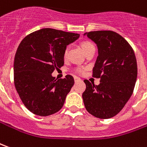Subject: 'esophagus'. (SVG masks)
<instances>
[{
    "instance_id": "1",
    "label": "esophagus",
    "mask_w": 147,
    "mask_h": 147,
    "mask_svg": "<svg viewBox=\"0 0 147 147\" xmlns=\"http://www.w3.org/2000/svg\"><path fill=\"white\" fill-rule=\"evenodd\" d=\"M74 80H75V82H77V81H80V79L79 77L74 76Z\"/></svg>"
}]
</instances>
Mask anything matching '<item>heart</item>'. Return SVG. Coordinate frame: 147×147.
I'll use <instances>...</instances> for the list:
<instances>
[{
    "instance_id": "obj_1",
    "label": "heart",
    "mask_w": 147,
    "mask_h": 147,
    "mask_svg": "<svg viewBox=\"0 0 147 147\" xmlns=\"http://www.w3.org/2000/svg\"><path fill=\"white\" fill-rule=\"evenodd\" d=\"M81 48H82V49H83V51H84V53H86V52H88V50H90V49L95 48V46H94V45H93L91 42L84 41L82 43V45H81ZM67 51H68V49H66L65 52H64V56H66L67 55ZM76 71L77 72H79V73H81V72H83V70L80 69V68H79V69H77Z\"/></svg>"
}]
</instances>
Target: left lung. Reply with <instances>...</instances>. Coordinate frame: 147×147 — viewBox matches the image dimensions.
<instances>
[{"mask_svg":"<svg viewBox=\"0 0 147 147\" xmlns=\"http://www.w3.org/2000/svg\"><path fill=\"white\" fill-rule=\"evenodd\" d=\"M84 36L97 45L93 76L100 78L98 85L84 80V106L96 118L110 119L123 108L133 93L138 74L136 57L128 42L113 31H94Z\"/></svg>","mask_w":147,"mask_h":147,"instance_id":"1","label":"left lung"}]
</instances>
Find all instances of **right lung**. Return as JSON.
I'll return each instance as SVG.
<instances>
[{"label":"right lung","mask_w":147,"mask_h":147,"mask_svg":"<svg viewBox=\"0 0 147 147\" xmlns=\"http://www.w3.org/2000/svg\"><path fill=\"white\" fill-rule=\"evenodd\" d=\"M80 35L52 28H42L20 42L14 58V84L28 111L39 116L59 111L74 85L73 77L56 80L52 76L64 63L67 46Z\"/></svg>","instance_id":"obj_1"}]
</instances>
